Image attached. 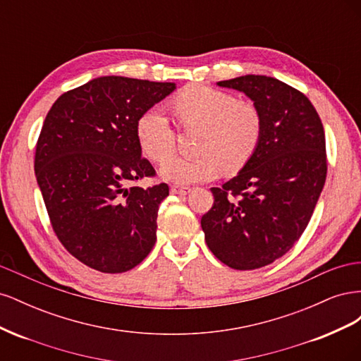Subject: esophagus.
Instances as JSON below:
<instances>
[{"label": "esophagus", "mask_w": 361, "mask_h": 361, "mask_svg": "<svg viewBox=\"0 0 361 361\" xmlns=\"http://www.w3.org/2000/svg\"><path fill=\"white\" fill-rule=\"evenodd\" d=\"M170 191H171L173 194L185 195V194H188V192L191 191V188H188V187H179V185H173V187L170 188Z\"/></svg>", "instance_id": "esophagus-1"}]
</instances>
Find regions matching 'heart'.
Wrapping results in <instances>:
<instances>
[{
  "instance_id": "obj_1",
  "label": "heart",
  "mask_w": 361,
  "mask_h": 361,
  "mask_svg": "<svg viewBox=\"0 0 361 361\" xmlns=\"http://www.w3.org/2000/svg\"><path fill=\"white\" fill-rule=\"evenodd\" d=\"M173 113L185 126H200L197 157H171L159 173L166 180L197 183L214 179L220 169L226 173L241 170L260 143L264 118L250 101L235 99L206 84H191L171 101ZM140 149L155 162L166 159L176 146V130L159 108L152 106L137 120Z\"/></svg>"
}]
</instances>
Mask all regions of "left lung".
Listing matches in <instances>:
<instances>
[{
  "label": "left lung",
  "instance_id": "obj_1",
  "mask_svg": "<svg viewBox=\"0 0 361 361\" xmlns=\"http://www.w3.org/2000/svg\"><path fill=\"white\" fill-rule=\"evenodd\" d=\"M245 93L264 118L255 155L202 216L204 241L223 264L256 269L285 256L307 227L326 178L325 134L312 102L272 76L216 82Z\"/></svg>",
  "mask_w": 361,
  "mask_h": 361
}]
</instances>
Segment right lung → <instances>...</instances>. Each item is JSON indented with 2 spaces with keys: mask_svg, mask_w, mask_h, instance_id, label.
Listing matches in <instances>:
<instances>
[{
  "mask_svg": "<svg viewBox=\"0 0 361 361\" xmlns=\"http://www.w3.org/2000/svg\"><path fill=\"white\" fill-rule=\"evenodd\" d=\"M174 89V82L99 76L61 94L43 122L35 171L52 228L96 271L133 269L155 245L169 185H128L155 176L141 158L135 126Z\"/></svg>",
  "mask_w": 361,
  "mask_h": 361,
  "instance_id": "right-lung-1",
  "label": "right lung"
}]
</instances>
